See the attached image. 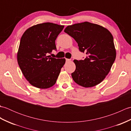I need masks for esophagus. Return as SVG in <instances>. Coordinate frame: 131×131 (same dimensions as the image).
I'll list each match as a JSON object with an SVG mask.
<instances>
[{"label":"esophagus","mask_w":131,"mask_h":131,"mask_svg":"<svg viewBox=\"0 0 131 131\" xmlns=\"http://www.w3.org/2000/svg\"><path fill=\"white\" fill-rule=\"evenodd\" d=\"M66 62H70V61H71V60L70 59H68V58H66Z\"/></svg>","instance_id":"esophagus-1"}]
</instances>
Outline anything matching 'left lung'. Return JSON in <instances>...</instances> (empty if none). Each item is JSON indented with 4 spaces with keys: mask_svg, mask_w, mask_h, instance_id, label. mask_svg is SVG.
Segmentation results:
<instances>
[{
    "mask_svg": "<svg viewBox=\"0 0 131 131\" xmlns=\"http://www.w3.org/2000/svg\"><path fill=\"white\" fill-rule=\"evenodd\" d=\"M64 31L75 40L80 51L87 54L84 60H74V81L85 88L99 84L109 73L116 58L112 34L105 27L88 22L68 26Z\"/></svg>",
    "mask_w": 131,
    "mask_h": 131,
    "instance_id": "8db88e82",
    "label": "left lung"
}]
</instances>
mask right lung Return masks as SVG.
Masks as SVG:
<instances>
[{
    "label": "right lung",
    "mask_w": 131,
    "mask_h": 131,
    "mask_svg": "<svg viewBox=\"0 0 131 131\" xmlns=\"http://www.w3.org/2000/svg\"><path fill=\"white\" fill-rule=\"evenodd\" d=\"M63 25L45 23L27 29L21 38L17 62L30 84L40 89L52 87L57 81L65 58L48 56L56 49L55 40Z\"/></svg>",
    "instance_id": "obj_1"
}]
</instances>
